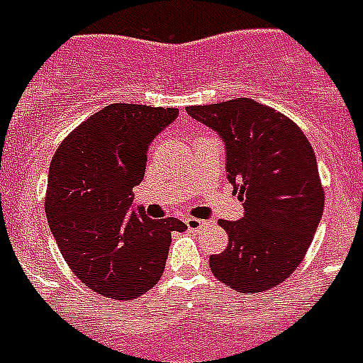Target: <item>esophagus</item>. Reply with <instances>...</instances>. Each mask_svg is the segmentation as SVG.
Returning <instances> with one entry per match:
<instances>
[{
	"instance_id": "1",
	"label": "esophagus",
	"mask_w": 363,
	"mask_h": 363,
	"mask_svg": "<svg viewBox=\"0 0 363 363\" xmlns=\"http://www.w3.org/2000/svg\"><path fill=\"white\" fill-rule=\"evenodd\" d=\"M185 225H187L189 230H200L203 229V227L209 225V221L198 220V218H187V220H185Z\"/></svg>"
}]
</instances>
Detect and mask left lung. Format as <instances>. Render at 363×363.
Segmentation results:
<instances>
[{"mask_svg": "<svg viewBox=\"0 0 363 363\" xmlns=\"http://www.w3.org/2000/svg\"><path fill=\"white\" fill-rule=\"evenodd\" d=\"M185 111L225 143L227 179L245 211L238 221H218L229 243L211 255V271L238 293L277 287L300 265L323 213L309 140L293 120L249 98Z\"/></svg>", "mask_w": 363, "mask_h": 363, "instance_id": "1", "label": "left lung"}]
</instances>
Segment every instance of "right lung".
I'll return each mask as SVG.
<instances>
[{"label":"right lung","instance_id":"obj_1","mask_svg":"<svg viewBox=\"0 0 363 363\" xmlns=\"http://www.w3.org/2000/svg\"><path fill=\"white\" fill-rule=\"evenodd\" d=\"M178 108L112 104L63 140L49 169L45 211L72 272L94 293L133 300L165 269L176 218L130 211L145 176L147 150Z\"/></svg>","mask_w":363,"mask_h":363}]
</instances>
